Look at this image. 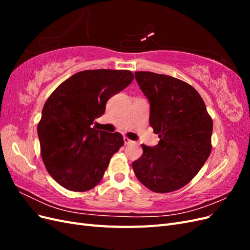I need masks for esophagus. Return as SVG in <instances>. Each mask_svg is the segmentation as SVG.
<instances>
[{"mask_svg":"<svg viewBox=\"0 0 250 250\" xmlns=\"http://www.w3.org/2000/svg\"><path fill=\"white\" fill-rule=\"evenodd\" d=\"M124 143H125V144H131L132 141H131L130 139H128L127 137H124Z\"/></svg>","mask_w":250,"mask_h":250,"instance_id":"esophagus-1","label":"esophagus"}]
</instances>
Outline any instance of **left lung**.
Returning <instances> with one entry per match:
<instances>
[{
  "instance_id": "1",
  "label": "left lung",
  "mask_w": 250,
  "mask_h": 250,
  "mask_svg": "<svg viewBox=\"0 0 250 250\" xmlns=\"http://www.w3.org/2000/svg\"><path fill=\"white\" fill-rule=\"evenodd\" d=\"M134 75L150 102V126L160 138L152 148L142 145V156L132 163L134 174L152 192L176 191L190 183L208 158L213 120L188 83L152 72Z\"/></svg>"
}]
</instances>
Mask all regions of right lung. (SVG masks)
<instances>
[{
	"label": "right lung",
	"mask_w": 250,
	"mask_h": 250,
	"mask_svg": "<svg viewBox=\"0 0 250 250\" xmlns=\"http://www.w3.org/2000/svg\"><path fill=\"white\" fill-rule=\"evenodd\" d=\"M127 70H87L73 75L53 92L37 124L42 162L57 183L85 192L100 183L110 158L124 145L122 134L97 130L110 97L129 85Z\"/></svg>",
	"instance_id": "add662e5"
}]
</instances>
